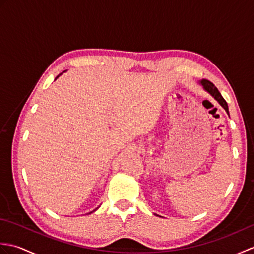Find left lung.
<instances>
[{"label":"left lung","mask_w":254,"mask_h":254,"mask_svg":"<svg viewBox=\"0 0 254 254\" xmlns=\"http://www.w3.org/2000/svg\"><path fill=\"white\" fill-rule=\"evenodd\" d=\"M201 84L203 85L204 89L207 90L208 93H209L210 95H212V96L214 97V98L219 102L220 106H222V107L224 108V109L226 110V112H227L228 115H229L227 102H226V100L223 98V96L220 95L218 89H217L216 87H215V85H214L212 82H209V80H207V79H202V80H201Z\"/></svg>","instance_id":"left-lung-1"}]
</instances>
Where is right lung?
<instances>
[{
	"label": "right lung",
	"mask_w": 254,
	"mask_h": 254,
	"mask_svg": "<svg viewBox=\"0 0 254 254\" xmlns=\"http://www.w3.org/2000/svg\"><path fill=\"white\" fill-rule=\"evenodd\" d=\"M60 75H61V74H60ZM60 75H59V76H60ZM59 76H57V78H58V77H59ZM95 210H96V209H95ZM90 213H91V212H90Z\"/></svg>",
	"instance_id": "right-lung-1"
}]
</instances>
